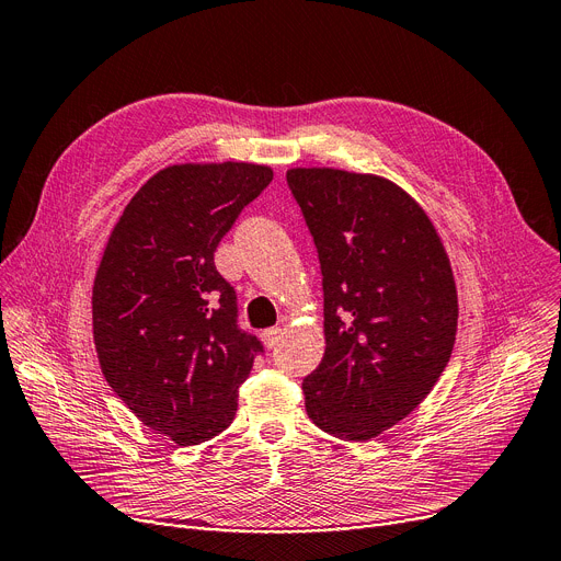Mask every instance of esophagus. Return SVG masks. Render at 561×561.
Returning <instances> with one entry per match:
<instances>
[{
    "mask_svg": "<svg viewBox=\"0 0 561 561\" xmlns=\"http://www.w3.org/2000/svg\"><path fill=\"white\" fill-rule=\"evenodd\" d=\"M260 337H262V342H264L266 350H274V346H276V344L280 342V337H283V331H280L278 327H272V329L262 331V333H260Z\"/></svg>",
    "mask_w": 561,
    "mask_h": 561,
    "instance_id": "1",
    "label": "esophagus"
}]
</instances>
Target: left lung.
<instances>
[{
	"label": "left lung",
	"instance_id": "left-lung-1",
	"mask_svg": "<svg viewBox=\"0 0 561 561\" xmlns=\"http://www.w3.org/2000/svg\"><path fill=\"white\" fill-rule=\"evenodd\" d=\"M324 285V358L304 381L306 413L342 440H369L417 409L457 340L459 299L424 207L375 173L287 171Z\"/></svg>",
	"mask_w": 561,
	"mask_h": 561
}]
</instances>
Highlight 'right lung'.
Wrapping results in <instances>:
<instances>
[{
	"label": "right lung",
	"mask_w": 561,
	"mask_h": 561,
	"mask_svg": "<svg viewBox=\"0 0 561 561\" xmlns=\"http://www.w3.org/2000/svg\"><path fill=\"white\" fill-rule=\"evenodd\" d=\"M272 178L266 164H171L131 196L106 239L91 297L102 375L175 445L228 430L260 352L234 324V289L215 251Z\"/></svg>",
	"instance_id": "1"
}]
</instances>
